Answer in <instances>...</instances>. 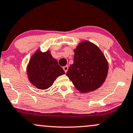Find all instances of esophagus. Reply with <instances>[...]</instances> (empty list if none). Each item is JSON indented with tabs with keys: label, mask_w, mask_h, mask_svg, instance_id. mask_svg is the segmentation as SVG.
Instances as JSON below:
<instances>
[{
	"label": "esophagus",
	"mask_w": 133,
	"mask_h": 133,
	"mask_svg": "<svg viewBox=\"0 0 133 133\" xmlns=\"http://www.w3.org/2000/svg\"><path fill=\"white\" fill-rule=\"evenodd\" d=\"M63 69L64 71H65V72L66 73V71H68V66H67V65H66V66H63Z\"/></svg>",
	"instance_id": "34e87169"
}]
</instances>
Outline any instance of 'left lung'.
<instances>
[{
  "instance_id": "1",
  "label": "left lung",
  "mask_w": 133,
  "mask_h": 133,
  "mask_svg": "<svg viewBox=\"0 0 133 133\" xmlns=\"http://www.w3.org/2000/svg\"><path fill=\"white\" fill-rule=\"evenodd\" d=\"M74 62L66 75L81 93L99 88L105 81L108 63L101 50L91 42L83 41L74 50Z\"/></svg>"
}]
</instances>
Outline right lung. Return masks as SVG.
<instances>
[{
	"mask_svg": "<svg viewBox=\"0 0 133 133\" xmlns=\"http://www.w3.org/2000/svg\"><path fill=\"white\" fill-rule=\"evenodd\" d=\"M26 73L30 82L40 90L50 88L58 76L65 74L50 50L42 52L40 50H37L29 60Z\"/></svg>",
	"mask_w": 133,
	"mask_h": 133,
	"instance_id": "1",
	"label": "right lung"
}]
</instances>
